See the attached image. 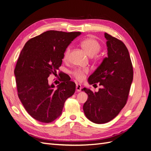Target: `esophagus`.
Returning a JSON list of instances; mask_svg holds the SVG:
<instances>
[{
	"label": "esophagus",
	"mask_w": 151,
	"mask_h": 151,
	"mask_svg": "<svg viewBox=\"0 0 151 151\" xmlns=\"http://www.w3.org/2000/svg\"><path fill=\"white\" fill-rule=\"evenodd\" d=\"M81 89H82V87L80 84H77L76 85V91L77 92H81Z\"/></svg>",
	"instance_id": "esophagus-1"
}]
</instances>
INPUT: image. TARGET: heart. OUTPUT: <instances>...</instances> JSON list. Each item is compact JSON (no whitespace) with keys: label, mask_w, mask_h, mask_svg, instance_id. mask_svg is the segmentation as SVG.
Listing matches in <instances>:
<instances>
[{"label":"heart","mask_w":151,"mask_h":151,"mask_svg":"<svg viewBox=\"0 0 151 151\" xmlns=\"http://www.w3.org/2000/svg\"><path fill=\"white\" fill-rule=\"evenodd\" d=\"M81 46L84 50L86 53L89 57H93L96 55L101 50V45L94 38H89L85 39L84 40L82 41L81 42ZM70 52V47H68L63 55V60L64 61H67L68 57H69V54ZM88 73V69L84 70H76L73 74H74L76 78L79 81H83L85 78L86 75Z\"/></svg>","instance_id":"obj_1"}]
</instances>
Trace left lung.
I'll use <instances>...</instances> for the list:
<instances>
[{
  "instance_id": "left-lung-1",
  "label": "left lung",
  "mask_w": 151,
  "mask_h": 151,
  "mask_svg": "<svg viewBox=\"0 0 151 151\" xmlns=\"http://www.w3.org/2000/svg\"><path fill=\"white\" fill-rule=\"evenodd\" d=\"M108 57L88 78L89 84L99 83L102 88L93 93L82 89L88 95L83 105L86 116L101 124L113 120L126 104L133 81V67L129 50L122 41L104 33Z\"/></svg>"
}]
</instances>
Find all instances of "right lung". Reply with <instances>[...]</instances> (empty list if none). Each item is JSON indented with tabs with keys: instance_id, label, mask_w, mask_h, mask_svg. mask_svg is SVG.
<instances>
[{
	"instance_id": "right-lung-1",
	"label": "right lung",
	"mask_w": 151,
	"mask_h": 151,
	"mask_svg": "<svg viewBox=\"0 0 151 151\" xmlns=\"http://www.w3.org/2000/svg\"><path fill=\"white\" fill-rule=\"evenodd\" d=\"M81 32L50 30L28 40L18 58L14 75L18 96L35 120L51 123L61 115L66 99L74 94L76 84L65 75L59 84H49L48 77L61 66L65 49Z\"/></svg>"
}]
</instances>
